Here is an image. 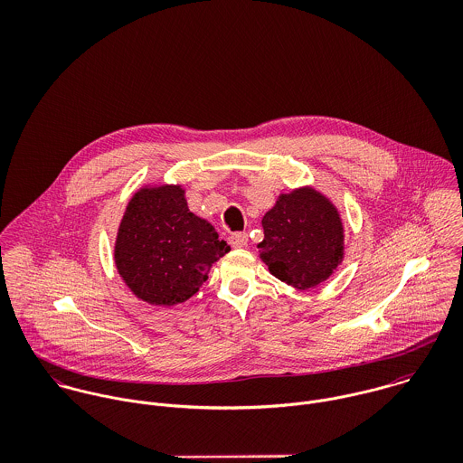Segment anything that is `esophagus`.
Returning a JSON list of instances; mask_svg holds the SVG:
<instances>
[{"mask_svg": "<svg viewBox=\"0 0 463 463\" xmlns=\"http://www.w3.org/2000/svg\"><path fill=\"white\" fill-rule=\"evenodd\" d=\"M230 244L233 246V248H244V246H248V235L246 233H233V235H230Z\"/></svg>", "mask_w": 463, "mask_h": 463, "instance_id": "34e87169", "label": "esophagus"}]
</instances>
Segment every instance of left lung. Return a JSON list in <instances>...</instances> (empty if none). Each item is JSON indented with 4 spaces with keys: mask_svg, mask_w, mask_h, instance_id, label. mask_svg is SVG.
Instances as JSON below:
<instances>
[{
    "mask_svg": "<svg viewBox=\"0 0 463 463\" xmlns=\"http://www.w3.org/2000/svg\"><path fill=\"white\" fill-rule=\"evenodd\" d=\"M264 241L257 246L270 274L312 288L330 278L342 260L344 230L328 199L314 189L283 194L262 219Z\"/></svg>",
    "mask_w": 463,
    "mask_h": 463,
    "instance_id": "8db88e82",
    "label": "left lung"
}]
</instances>
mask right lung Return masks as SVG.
I'll use <instances>...</instances> for the list:
<instances>
[{
    "instance_id": "obj_1",
    "label": "right lung",
    "mask_w": 463,
    "mask_h": 463,
    "mask_svg": "<svg viewBox=\"0 0 463 463\" xmlns=\"http://www.w3.org/2000/svg\"><path fill=\"white\" fill-rule=\"evenodd\" d=\"M230 246L173 185L138 191L119 226L116 265L133 294L173 307L193 298Z\"/></svg>"
}]
</instances>
